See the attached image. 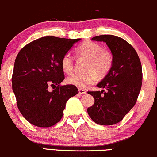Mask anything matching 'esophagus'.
<instances>
[{"instance_id":"34e87169","label":"esophagus","mask_w":157,"mask_h":157,"mask_svg":"<svg viewBox=\"0 0 157 157\" xmlns=\"http://www.w3.org/2000/svg\"><path fill=\"white\" fill-rule=\"evenodd\" d=\"M86 93H87V91H86L85 90H84V89H79L78 90V93L80 95L86 94Z\"/></svg>"}]
</instances>
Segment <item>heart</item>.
<instances>
[{
    "label": "heart",
    "instance_id": "1",
    "mask_svg": "<svg viewBox=\"0 0 157 157\" xmlns=\"http://www.w3.org/2000/svg\"><path fill=\"white\" fill-rule=\"evenodd\" d=\"M78 58L88 59L84 74H75L67 78V82L78 88H84L96 82L97 75L103 78L111 70L113 59L109 50L102 49L99 44L93 41H84L75 50ZM61 66L64 73H73L74 58L70 53H66L61 59Z\"/></svg>",
    "mask_w": 157,
    "mask_h": 157
}]
</instances>
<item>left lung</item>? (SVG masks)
<instances>
[{
	"label": "left lung",
	"mask_w": 157,
	"mask_h": 157,
	"mask_svg": "<svg viewBox=\"0 0 157 157\" xmlns=\"http://www.w3.org/2000/svg\"><path fill=\"white\" fill-rule=\"evenodd\" d=\"M92 40L103 41L113 59L108 74L97 84L106 91H89L95 102L87 113L94 122L112 125L123 119L136 102L142 87V64L138 54L129 43L119 37L103 35Z\"/></svg>",
	"instance_id": "obj_1"
}]
</instances>
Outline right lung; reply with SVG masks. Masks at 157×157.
<instances>
[{
  "instance_id": "obj_1",
  "label": "right lung",
  "mask_w": 157,
  "mask_h": 157,
  "mask_svg": "<svg viewBox=\"0 0 157 157\" xmlns=\"http://www.w3.org/2000/svg\"><path fill=\"white\" fill-rule=\"evenodd\" d=\"M77 39L47 36L33 40L17 54L12 77V90L23 117L33 125L51 127L61 120L67 101L78 93L64 79L61 59ZM49 86L54 90L51 92Z\"/></svg>"
}]
</instances>
